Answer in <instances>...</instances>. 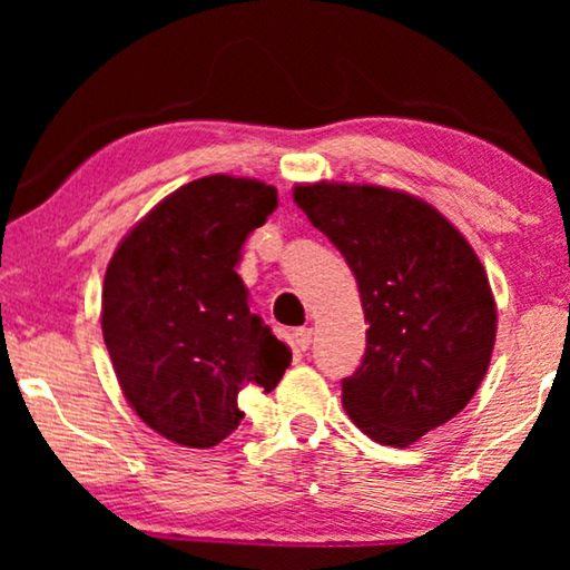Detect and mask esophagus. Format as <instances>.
<instances>
[{"label":"esophagus","instance_id":"1","mask_svg":"<svg viewBox=\"0 0 570 570\" xmlns=\"http://www.w3.org/2000/svg\"><path fill=\"white\" fill-rule=\"evenodd\" d=\"M293 342H295V347H298V350H308L311 342H314V332L306 330V326H303V330H295Z\"/></svg>","mask_w":570,"mask_h":570}]
</instances>
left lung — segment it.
Here are the masks:
<instances>
[{
    "label": "left lung",
    "mask_w": 570,
    "mask_h": 570,
    "mask_svg": "<svg viewBox=\"0 0 570 570\" xmlns=\"http://www.w3.org/2000/svg\"><path fill=\"white\" fill-rule=\"evenodd\" d=\"M353 269L368 332L342 404L368 439L410 446L459 415L485 379L495 301L466 238L428 202L368 184L295 186Z\"/></svg>",
    "instance_id": "8db88e82"
}]
</instances>
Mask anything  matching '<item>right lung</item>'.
I'll return each mask as SVG.
<instances>
[{
	"mask_svg": "<svg viewBox=\"0 0 570 570\" xmlns=\"http://www.w3.org/2000/svg\"><path fill=\"white\" fill-rule=\"evenodd\" d=\"M275 207L277 189L256 178H197L150 209L108 262L100 330L116 379L168 441L217 446L244 420L240 389L272 392L291 365L236 272L248 233Z\"/></svg>",
	"mask_w": 570,
	"mask_h": 570,
	"instance_id": "right-lung-1",
	"label": "right lung"
}]
</instances>
